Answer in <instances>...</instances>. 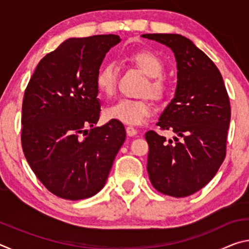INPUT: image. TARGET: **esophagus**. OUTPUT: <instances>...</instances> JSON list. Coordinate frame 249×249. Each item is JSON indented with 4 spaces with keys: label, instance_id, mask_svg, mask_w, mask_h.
<instances>
[{
    "label": "esophagus",
    "instance_id": "esophagus-1",
    "mask_svg": "<svg viewBox=\"0 0 249 249\" xmlns=\"http://www.w3.org/2000/svg\"><path fill=\"white\" fill-rule=\"evenodd\" d=\"M126 133H127L128 136H135V135H137V129L133 127V126H127L126 127Z\"/></svg>",
    "mask_w": 249,
    "mask_h": 249
}]
</instances>
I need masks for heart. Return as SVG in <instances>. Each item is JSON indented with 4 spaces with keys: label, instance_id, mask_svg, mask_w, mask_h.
<instances>
[{
    "label": "heart",
    "instance_id": "obj_1",
    "mask_svg": "<svg viewBox=\"0 0 249 249\" xmlns=\"http://www.w3.org/2000/svg\"><path fill=\"white\" fill-rule=\"evenodd\" d=\"M126 59L147 75L142 92L148 93L156 101H161L169 93V81L161 75L163 62L151 50H138L128 53ZM117 71L115 66L105 64L96 73L95 84L101 93L112 95L116 89ZM151 115V103L148 96L142 99H120L104 109L107 120L119 121L125 124H141Z\"/></svg>",
    "mask_w": 249,
    "mask_h": 249
}]
</instances>
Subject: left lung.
I'll use <instances>...</instances> for the list:
<instances>
[{
	"instance_id": "obj_1",
	"label": "left lung",
	"mask_w": 249,
	"mask_h": 249,
	"mask_svg": "<svg viewBox=\"0 0 249 249\" xmlns=\"http://www.w3.org/2000/svg\"><path fill=\"white\" fill-rule=\"evenodd\" d=\"M142 36L169 47L178 68L175 98L156 124L175 133L174 141L154 130L145 134L150 182L163 195L191 196L213 179L224 161L231 121L229 94L217 67L187 37Z\"/></svg>"
}]
</instances>
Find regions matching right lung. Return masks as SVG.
<instances>
[{"label": "right lung", "instance_id": "1", "mask_svg": "<svg viewBox=\"0 0 249 249\" xmlns=\"http://www.w3.org/2000/svg\"><path fill=\"white\" fill-rule=\"evenodd\" d=\"M120 41L112 34L67 39L41 59L25 90L24 155L40 182L61 199L96 195L125 142L119 121L94 127L101 112L96 73Z\"/></svg>", "mask_w": 249, "mask_h": 249}]
</instances>
